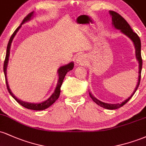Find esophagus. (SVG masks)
<instances>
[{
	"mask_svg": "<svg viewBox=\"0 0 146 146\" xmlns=\"http://www.w3.org/2000/svg\"><path fill=\"white\" fill-rule=\"evenodd\" d=\"M76 61L78 63H82L84 62V57L83 56H78V58H77Z\"/></svg>",
	"mask_w": 146,
	"mask_h": 146,
	"instance_id": "1",
	"label": "esophagus"
}]
</instances>
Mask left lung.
I'll use <instances>...</instances> for the list:
<instances>
[{
    "label": "left lung",
    "mask_w": 146,
    "mask_h": 146,
    "mask_svg": "<svg viewBox=\"0 0 146 146\" xmlns=\"http://www.w3.org/2000/svg\"><path fill=\"white\" fill-rule=\"evenodd\" d=\"M109 13L110 16H112V24L113 26L115 29L121 30V32L123 33V34L125 35L126 36H128L129 38L133 42L134 46L135 48V56H136L137 60H138L139 62V79H138V83L135 88V90H134L133 93L131 95V96L130 98H128L127 100H125L124 102H121V104H108V103H104V102H102L100 100H98L97 98H95L94 96H93V95L91 93H89L90 97L91 98L92 100H93V102H95L97 104L100 106L101 107L106 108V109L109 110H114V109H117V108H120V107L123 106V105L128 102L129 100H130V98L133 96V95L135 94V92L137 91V88H138L140 84V80H141V69H142V58H141V40L139 37L138 36V35L136 33L132 31V29L130 27V26L129 24L127 23V21L123 18L121 15H119L118 13L115 12L114 11H109Z\"/></svg>",
    "instance_id": "left-lung-1"
}]
</instances>
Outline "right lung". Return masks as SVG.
Returning a JSON list of instances; mask_svg holds the SVG:
<instances>
[{
    "instance_id": "right-lung-1",
    "label": "right lung",
    "mask_w": 146,
    "mask_h": 146,
    "mask_svg": "<svg viewBox=\"0 0 146 146\" xmlns=\"http://www.w3.org/2000/svg\"><path fill=\"white\" fill-rule=\"evenodd\" d=\"M33 11L31 12L30 14H29L27 16H26L24 18L23 22H22L21 25H20L19 27L16 29V31H14V33L12 34V36H11L10 38L9 42H8L7 44V51H6V56H5V60L4 62V66H3V71H4V74H5V81H6V85H7V88L8 91L10 93V95L13 97V98L16 100V102H18V104H20L21 106H23V107L25 108H27V109H31V110H42L46 109V108H48L49 106L53 104L55 102L58 100V98H59L60 94V87H61L62 84L63 82V80L64 79L65 75H66L67 72H68L69 71H71L73 68V66H74V63L73 62H70L68 63V64H65L64 66H62L61 67L59 68L58 71V84H57V86L56 89H55L54 93L51 95V96L49 98L47 99L46 101L44 102H42L40 103H38V104H35V103H29V102H23L22 100H19L16 98L15 95L13 94L12 92L10 90L9 84H8L7 82V65H8V62H9V53H10V48H11V42H12L13 39L15 37V36L16 35V33L18 31V30L20 29V28L22 27V25L24 24L26 22L30 21L31 19V18L33 17Z\"/></svg>"
}]
</instances>
